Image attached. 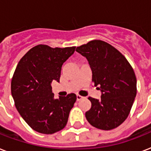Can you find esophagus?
I'll return each instance as SVG.
<instances>
[{"label": "esophagus", "instance_id": "1", "mask_svg": "<svg viewBox=\"0 0 151 151\" xmlns=\"http://www.w3.org/2000/svg\"><path fill=\"white\" fill-rule=\"evenodd\" d=\"M83 98H84V97L81 96H80V95H77V100H78V101L81 100Z\"/></svg>", "mask_w": 151, "mask_h": 151}]
</instances>
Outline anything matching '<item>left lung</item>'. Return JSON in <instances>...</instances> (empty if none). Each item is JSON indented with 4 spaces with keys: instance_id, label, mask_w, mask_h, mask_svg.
Wrapping results in <instances>:
<instances>
[{
    "instance_id": "left-lung-1",
    "label": "left lung",
    "mask_w": 151,
    "mask_h": 151,
    "mask_svg": "<svg viewBox=\"0 0 151 151\" xmlns=\"http://www.w3.org/2000/svg\"><path fill=\"white\" fill-rule=\"evenodd\" d=\"M76 51L88 61L92 82L99 86L101 99L88 97L92 103L85 117L90 124L102 130L117 128L129 116L136 96V78L126 58L111 45L93 40Z\"/></svg>"
}]
</instances>
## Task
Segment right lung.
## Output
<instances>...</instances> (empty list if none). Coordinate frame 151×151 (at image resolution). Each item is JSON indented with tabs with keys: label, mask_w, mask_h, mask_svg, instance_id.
<instances>
[{
	"label": "right lung",
	"mask_w": 151,
	"mask_h": 151,
	"mask_svg": "<svg viewBox=\"0 0 151 151\" xmlns=\"http://www.w3.org/2000/svg\"><path fill=\"white\" fill-rule=\"evenodd\" d=\"M75 48L38 45L22 56L15 68L12 95L18 112L34 131L48 135L66 126L77 96L70 93L55 99L51 83L59 82L62 66Z\"/></svg>",
	"instance_id": "right-lung-1"
}]
</instances>
